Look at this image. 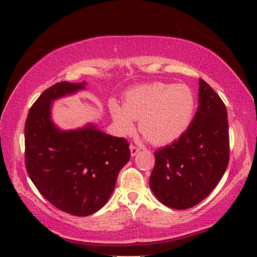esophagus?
I'll list each match as a JSON object with an SVG mask.
<instances>
[{
	"label": "esophagus",
	"mask_w": 257,
	"mask_h": 257,
	"mask_svg": "<svg viewBox=\"0 0 257 257\" xmlns=\"http://www.w3.org/2000/svg\"><path fill=\"white\" fill-rule=\"evenodd\" d=\"M139 151H140V149L138 148V147H136L134 145L130 146V155H132V157H135L136 155L138 154Z\"/></svg>",
	"instance_id": "34e87169"
}]
</instances>
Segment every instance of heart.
Returning <instances> with one entry per match:
<instances>
[{"mask_svg":"<svg viewBox=\"0 0 257 257\" xmlns=\"http://www.w3.org/2000/svg\"><path fill=\"white\" fill-rule=\"evenodd\" d=\"M109 110L118 134L130 135L136 119H140V133L154 145L166 146L178 140L190 127L195 97L187 85L157 81L130 89L124 95L123 106L110 101Z\"/></svg>","mask_w":257,"mask_h":257,"instance_id":"obj_1","label":"heart"}]
</instances>
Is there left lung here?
<instances>
[{"mask_svg": "<svg viewBox=\"0 0 257 257\" xmlns=\"http://www.w3.org/2000/svg\"><path fill=\"white\" fill-rule=\"evenodd\" d=\"M227 111L220 96L199 79V107L187 132L155 152L152 192L176 210L196 205L220 182L228 165Z\"/></svg>", "mask_w": 257, "mask_h": 257, "instance_id": "8db88e82", "label": "left lung"}]
</instances>
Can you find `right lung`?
I'll return each instance as SVG.
<instances>
[{"label":"right lung","instance_id":"add662e5","mask_svg":"<svg viewBox=\"0 0 257 257\" xmlns=\"http://www.w3.org/2000/svg\"><path fill=\"white\" fill-rule=\"evenodd\" d=\"M86 85H53L33 103L25 122V166L32 182L54 206L76 216L90 215L107 203L120 169L130 159L125 139L94 123L62 130L53 122V101Z\"/></svg>","mask_w":257,"mask_h":257}]
</instances>
